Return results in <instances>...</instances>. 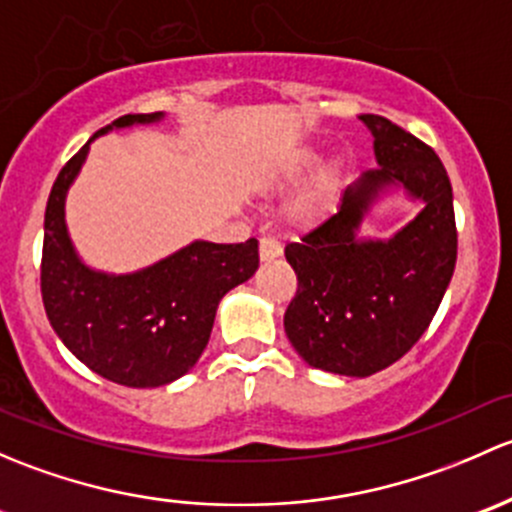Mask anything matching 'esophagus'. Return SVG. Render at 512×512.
I'll list each match as a JSON object with an SVG mask.
<instances>
[{
    "label": "esophagus",
    "mask_w": 512,
    "mask_h": 512,
    "mask_svg": "<svg viewBox=\"0 0 512 512\" xmlns=\"http://www.w3.org/2000/svg\"><path fill=\"white\" fill-rule=\"evenodd\" d=\"M283 254V246L278 244L276 239H271V236H263L261 244H258V256H261V261H273V258H278Z\"/></svg>",
    "instance_id": "obj_1"
}]
</instances>
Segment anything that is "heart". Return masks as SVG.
<instances>
[{"instance_id": "b5f03b06", "label": "heart", "mask_w": 512, "mask_h": 512, "mask_svg": "<svg viewBox=\"0 0 512 512\" xmlns=\"http://www.w3.org/2000/svg\"><path fill=\"white\" fill-rule=\"evenodd\" d=\"M315 157H318L315 155V150L295 152V155H291L286 162H283V167L276 175V182L278 184L295 182V179L305 175V172L315 165ZM337 189H340V170H337L335 165L323 167V170L315 172L313 179L305 184L303 192L293 199L291 207H288V217H291L293 224L298 226L315 224V221L330 209Z\"/></svg>"}]
</instances>
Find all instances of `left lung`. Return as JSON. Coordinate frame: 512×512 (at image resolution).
Instances as JSON below:
<instances>
[{"label":"left lung","mask_w":512,"mask_h":512,"mask_svg":"<svg viewBox=\"0 0 512 512\" xmlns=\"http://www.w3.org/2000/svg\"><path fill=\"white\" fill-rule=\"evenodd\" d=\"M360 120L379 167L345 189L337 214L286 246L298 276L283 318L288 340L310 367L345 377H370L412 350L439 310L458 249L439 155L382 115ZM397 186L422 212L392 240H360L356 229L371 204Z\"/></svg>","instance_id":"1"}]
</instances>
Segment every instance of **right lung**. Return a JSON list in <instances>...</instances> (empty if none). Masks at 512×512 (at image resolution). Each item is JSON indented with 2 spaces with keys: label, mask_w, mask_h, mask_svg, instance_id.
<instances>
[{
  "label": "right lung",
  "mask_w": 512,
  "mask_h": 512,
  "mask_svg": "<svg viewBox=\"0 0 512 512\" xmlns=\"http://www.w3.org/2000/svg\"><path fill=\"white\" fill-rule=\"evenodd\" d=\"M165 113L123 115L63 165L44 217L41 298L63 345L100 377L123 387H162L197 365L219 300L258 268V241H192L135 273L93 271L66 229V194L88 147L113 128L160 123Z\"/></svg>",
  "instance_id": "add662e5"
}]
</instances>
